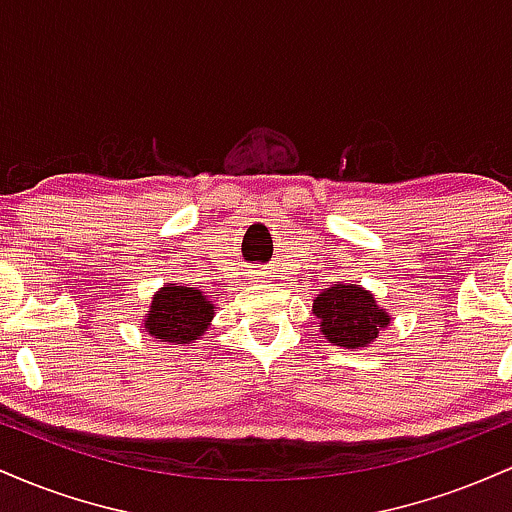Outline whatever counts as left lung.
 <instances>
[{
  "mask_svg": "<svg viewBox=\"0 0 512 512\" xmlns=\"http://www.w3.org/2000/svg\"><path fill=\"white\" fill-rule=\"evenodd\" d=\"M313 315L327 342L344 349L370 346L392 320V315L375 301L373 293L351 281L349 284L334 281L330 289L317 293Z\"/></svg>",
  "mask_w": 512,
  "mask_h": 512,
  "instance_id": "obj_1",
  "label": "left lung"
}]
</instances>
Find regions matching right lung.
Listing matches in <instances>:
<instances>
[{
  "label": "right lung",
  "mask_w": 512,
  "mask_h": 512,
  "mask_svg": "<svg viewBox=\"0 0 512 512\" xmlns=\"http://www.w3.org/2000/svg\"><path fill=\"white\" fill-rule=\"evenodd\" d=\"M211 320L214 301L207 293L187 284H166L151 298L142 325L158 342L192 344L207 334Z\"/></svg>",
  "instance_id": "add662e5"
}]
</instances>
